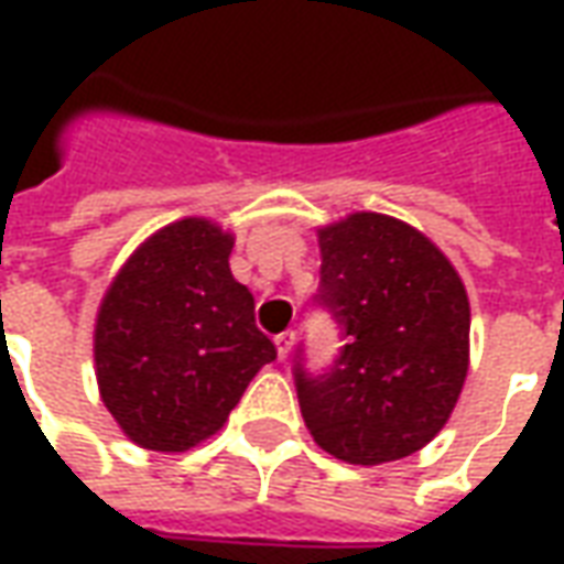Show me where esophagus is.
<instances>
[{"mask_svg":"<svg viewBox=\"0 0 564 564\" xmlns=\"http://www.w3.org/2000/svg\"><path fill=\"white\" fill-rule=\"evenodd\" d=\"M274 344H278V356H281V359H286V356L293 354L295 332H293V329L281 332V335H278V338H274Z\"/></svg>","mask_w":564,"mask_h":564,"instance_id":"obj_1","label":"esophagus"}]
</instances>
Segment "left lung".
<instances>
[{"mask_svg": "<svg viewBox=\"0 0 564 564\" xmlns=\"http://www.w3.org/2000/svg\"><path fill=\"white\" fill-rule=\"evenodd\" d=\"M319 257L314 302L344 347L323 375L295 354L305 425L350 465L404 459L444 429L468 375L462 278L414 226L371 210L319 229Z\"/></svg>", "mask_w": 564, "mask_h": 564, "instance_id": "8db88e82", "label": "left lung"}]
</instances>
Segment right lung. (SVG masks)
Returning <instances> with one entry per match:
<instances>
[{"mask_svg": "<svg viewBox=\"0 0 564 564\" xmlns=\"http://www.w3.org/2000/svg\"><path fill=\"white\" fill-rule=\"evenodd\" d=\"M235 238L186 217L129 257L96 317L93 356L105 408L144 449L184 453L223 429L262 366L253 295L229 271Z\"/></svg>", "mask_w": 564, "mask_h": 564, "instance_id": "1", "label": "right lung"}]
</instances>
